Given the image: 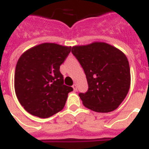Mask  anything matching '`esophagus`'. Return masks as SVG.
<instances>
[{
  "label": "esophagus",
  "mask_w": 149,
  "mask_h": 149,
  "mask_svg": "<svg viewBox=\"0 0 149 149\" xmlns=\"http://www.w3.org/2000/svg\"><path fill=\"white\" fill-rule=\"evenodd\" d=\"M72 88H73V91H77V84H73V85H72Z\"/></svg>",
  "instance_id": "obj_1"
}]
</instances>
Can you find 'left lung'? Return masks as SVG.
I'll return each mask as SVG.
<instances>
[{"label":"left lung","mask_w":149,"mask_h":149,"mask_svg":"<svg viewBox=\"0 0 149 149\" xmlns=\"http://www.w3.org/2000/svg\"><path fill=\"white\" fill-rule=\"evenodd\" d=\"M72 53L84 69L88 84L87 92L79 93L84 106L99 113L118 108L131 84L126 56L113 45L100 42L75 45Z\"/></svg>","instance_id":"8db88e82"}]
</instances>
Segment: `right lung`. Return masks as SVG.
I'll list each match as a JSON object with an SVG mask.
<instances>
[{
  "mask_svg": "<svg viewBox=\"0 0 149 149\" xmlns=\"http://www.w3.org/2000/svg\"><path fill=\"white\" fill-rule=\"evenodd\" d=\"M70 51V46L42 43L20 56L15 69V93L29 113L47 118L63 109L73 89L64 85L59 68Z\"/></svg>",
  "mask_w": 149,
  "mask_h": 149,
  "instance_id": "1",
  "label": "right lung"
}]
</instances>
